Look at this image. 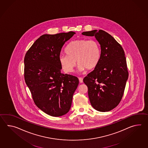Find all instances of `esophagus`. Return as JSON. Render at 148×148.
Segmentation results:
<instances>
[{
  "label": "esophagus",
  "instance_id": "obj_1",
  "mask_svg": "<svg viewBox=\"0 0 148 148\" xmlns=\"http://www.w3.org/2000/svg\"><path fill=\"white\" fill-rule=\"evenodd\" d=\"M79 79L80 83H83V78L82 77H79Z\"/></svg>",
  "mask_w": 148,
  "mask_h": 148
}]
</instances>
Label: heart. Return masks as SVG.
I'll use <instances>...</instances> for the list:
<instances>
[{
    "instance_id": "heart-1",
    "label": "heart",
    "mask_w": 148,
    "mask_h": 148,
    "mask_svg": "<svg viewBox=\"0 0 148 148\" xmlns=\"http://www.w3.org/2000/svg\"><path fill=\"white\" fill-rule=\"evenodd\" d=\"M67 55H62L59 61L66 72H72L76 65V60L79 69L84 71L95 69L100 59L99 44L95 39L74 40L69 43L65 50Z\"/></svg>"
}]
</instances>
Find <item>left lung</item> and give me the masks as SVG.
<instances>
[{
	"label": "left lung",
	"mask_w": 148,
	"mask_h": 148,
	"mask_svg": "<svg viewBox=\"0 0 148 148\" xmlns=\"http://www.w3.org/2000/svg\"><path fill=\"white\" fill-rule=\"evenodd\" d=\"M82 34L95 36L101 48L98 64L83 79L88 86L90 101L95 110L109 112L121 102L128 79L124 51L110 34L103 30Z\"/></svg>",
	"instance_id": "left-lung-1"
}]
</instances>
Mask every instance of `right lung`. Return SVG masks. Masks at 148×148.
Returning <instances> with one entry per match:
<instances>
[{
  "mask_svg": "<svg viewBox=\"0 0 148 148\" xmlns=\"http://www.w3.org/2000/svg\"><path fill=\"white\" fill-rule=\"evenodd\" d=\"M43 34L26 52L24 79L36 105L47 114L59 117L69 112L79 84L75 76L63 74L59 61L65 43L75 34Z\"/></svg>",
  "mask_w": 148,
  "mask_h": 148,
  "instance_id": "add662e5",
  "label": "right lung"
}]
</instances>
